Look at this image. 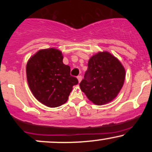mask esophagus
Listing matches in <instances>:
<instances>
[{
    "mask_svg": "<svg viewBox=\"0 0 152 152\" xmlns=\"http://www.w3.org/2000/svg\"><path fill=\"white\" fill-rule=\"evenodd\" d=\"M77 78H78V83H80V82H81V80H82V76H81V75H80V76H78Z\"/></svg>",
    "mask_w": 152,
    "mask_h": 152,
    "instance_id": "esophagus-1",
    "label": "esophagus"
}]
</instances>
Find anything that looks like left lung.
Returning a JSON list of instances; mask_svg holds the SVG:
<instances>
[{"label": "left lung", "instance_id": "obj_1", "mask_svg": "<svg viewBox=\"0 0 152 152\" xmlns=\"http://www.w3.org/2000/svg\"><path fill=\"white\" fill-rule=\"evenodd\" d=\"M125 73L116 57L109 52H99L88 61L80 88L94 104L104 105L117 96L124 85Z\"/></svg>", "mask_w": 152, "mask_h": 152}]
</instances>
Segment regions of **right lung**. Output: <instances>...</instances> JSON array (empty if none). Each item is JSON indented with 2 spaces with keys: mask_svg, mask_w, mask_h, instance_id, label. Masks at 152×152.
Returning <instances> with one entry per match:
<instances>
[{
  "mask_svg": "<svg viewBox=\"0 0 152 152\" xmlns=\"http://www.w3.org/2000/svg\"><path fill=\"white\" fill-rule=\"evenodd\" d=\"M61 51L56 48L38 50L26 65L29 88L38 102L50 108L65 104L73 86L78 83L63 63Z\"/></svg>",
  "mask_w": 152,
  "mask_h": 152,
  "instance_id": "right-lung-1",
  "label": "right lung"
}]
</instances>
